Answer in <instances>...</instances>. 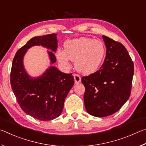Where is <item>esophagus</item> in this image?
<instances>
[{
    "instance_id": "esophagus-1",
    "label": "esophagus",
    "mask_w": 146,
    "mask_h": 146,
    "mask_svg": "<svg viewBox=\"0 0 146 146\" xmlns=\"http://www.w3.org/2000/svg\"><path fill=\"white\" fill-rule=\"evenodd\" d=\"M74 81L76 83H79L81 82V78L80 76L78 74H74Z\"/></svg>"
}]
</instances>
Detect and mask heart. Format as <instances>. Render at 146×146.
Wrapping results in <instances>:
<instances>
[{"mask_svg":"<svg viewBox=\"0 0 146 146\" xmlns=\"http://www.w3.org/2000/svg\"><path fill=\"white\" fill-rule=\"evenodd\" d=\"M65 50H59L56 57L58 61L68 65L69 61H74L76 68L84 74H90L98 70L106 53L105 45L99 40L81 37L67 40Z\"/></svg>","mask_w":146,"mask_h":146,"instance_id":"obj_1","label":"heart"}]
</instances>
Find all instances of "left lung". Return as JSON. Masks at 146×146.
I'll return each mask as SVG.
<instances>
[{"label":"left lung","mask_w":146,"mask_h":146,"mask_svg":"<svg viewBox=\"0 0 146 146\" xmlns=\"http://www.w3.org/2000/svg\"><path fill=\"white\" fill-rule=\"evenodd\" d=\"M102 37L106 47L104 63L99 70L81 78L86 110L97 117L111 115L121 108L131 94L134 74L133 62L124 46Z\"/></svg>","instance_id":"left-lung-1"}]
</instances>
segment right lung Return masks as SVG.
Wrapping results in <instances>:
<instances>
[{"mask_svg": "<svg viewBox=\"0 0 146 146\" xmlns=\"http://www.w3.org/2000/svg\"><path fill=\"white\" fill-rule=\"evenodd\" d=\"M42 45L56 52L58 47L56 34L35 36L22 47L12 63L10 82L18 103L25 113L40 121H50L62 113L64 102L74 83L72 74H65L50 66L43 74L31 78L23 65L25 52L33 46ZM52 51H48L51 63L56 61Z\"/></svg>", "mask_w": 146, "mask_h": 146, "instance_id": "add662e5", "label": "right lung"}]
</instances>
